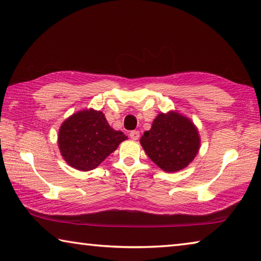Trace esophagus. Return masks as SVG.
Returning <instances> with one entry per match:
<instances>
[{
    "instance_id": "esophagus-1",
    "label": "esophagus",
    "mask_w": 261,
    "mask_h": 261,
    "mask_svg": "<svg viewBox=\"0 0 261 261\" xmlns=\"http://www.w3.org/2000/svg\"><path fill=\"white\" fill-rule=\"evenodd\" d=\"M129 137L131 139H134V140H137L139 138V131H130V134H129Z\"/></svg>"
}]
</instances>
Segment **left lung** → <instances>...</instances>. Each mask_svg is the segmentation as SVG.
Masks as SVG:
<instances>
[{"instance_id": "1", "label": "left lung", "mask_w": 261, "mask_h": 261, "mask_svg": "<svg viewBox=\"0 0 261 261\" xmlns=\"http://www.w3.org/2000/svg\"><path fill=\"white\" fill-rule=\"evenodd\" d=\"M199 136L193 123L179 114H160L140 144L151 160L167 173L183 169L197 155Z\"/></svg>"}]
</instances>
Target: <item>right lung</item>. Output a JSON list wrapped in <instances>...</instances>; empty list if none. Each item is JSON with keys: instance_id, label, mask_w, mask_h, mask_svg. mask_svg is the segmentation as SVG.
<instances>
[{"instance_id": "add662e5", "label": "right lung", "mask_w": 261, "mask_h": 261, "mask_svg": "<svg viewBox=\"0 0 261 261\" xmlns=\"http://www.w3.org/2000/svg\"><path fill=\"white\" fill-rule=\"evenodd\" d=\"M126 138L110 127L105 115L93 109L73 114L59 131V147L64 160L78 170L98 167Z\"/></svg>"}]
</instances>
